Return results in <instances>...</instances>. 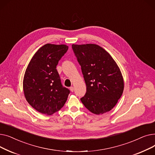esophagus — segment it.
<instances>
[{
    "instance_id": "34e87169",
    "label": "esophagus",
    "mask_w": 155,
    "mask_h": 155,
    "mask_svg": "<svg viewBox=\"0 0 155 155\" xmlns=\"http://www.w3.org/2000/svg\"><path fill=\"white\" fill-rule=\"evenodd\" d=\"M70 90L71 92H73V91H74V87H70Z\"/></svg>"
}]
</instances>
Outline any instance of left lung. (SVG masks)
Returning a JSON list of instances; mask_svg holds the SVG:
<instances>
[{
    "mask_svg": "<svg viewBox=\"0 0 155 155\" xmlns=\"http://www.w3.org/2000/svg\"><path fill=\"white\" fill-rule=\"evenodd\" d=\"M80 64L87 92L80 100L95 114H102L115 106L124 84L116 62L104 48L95 44L72 45Z\"/></svg>",
    "mask_w": 155,
    "mask_h": 155,
    "instance_id": "left-lung-1",
    "label": "left lung"
}]
</instances>
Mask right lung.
<instances>
[{"label":"right lung","mask_w":155,"mask_h":155,"mask_svg":"<svg viewBox=\"0 0 155 155\" xmlns=\"http://www.w3.org/2000/svg\"><path fill=\"white\" fill-rule=\"evenodd\" d=\"M68 49L66 45L46 44L32 56L24 73L23 91L38 112L51 115L66 102L70 91L63 87L56 65Z\"/></svg>","instance_id":"1"}]
</instances>
